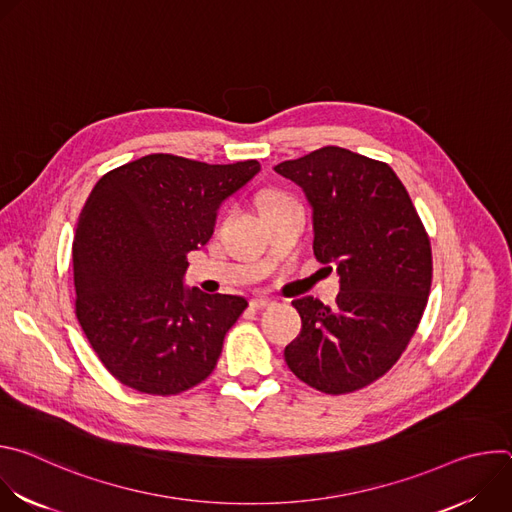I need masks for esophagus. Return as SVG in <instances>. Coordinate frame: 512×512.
Wrapping results in <instances>:
<instances>
[{
    "label": "esophagus",
    "instance_id": "obj_1",
    "mask_svg": "<svg viewBox=\"0 0 512 512\" xmlns=\"http://www.w3.org/2000/svg\"><path fill=\"white\" fill-rule=\"evenodd\" d=\"M249 304H251V308H255V310H265V308L273 306V302L267 300V298H253Z\"/></svg>",
    "mask_w": 512,
    "mask_h": 512
}]
</instances>
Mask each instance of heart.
I'll return each instance as SVG.
<instances>
[{
	"instance_id": "heart-1",
	"label": "heart",
	"mask_w": 512,
	"mask_h": 512,
	"mask_svg": "<svg viewBox=\"0 0 512 512\" xmlns=\"http://www.w3.org/2000/svg\"><path fill=\"white\" fill-rule=\"evenodd\" d=\"M279 200H285L281 194H277V192H267V194H263V198H261V206H265V204H273V202H279Z\"/></svg>"
}]
</instances>
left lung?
Instances as JSON below:
<instances>
[{"label": "left lung", "instance_id": "left-lung-1", "mask_svg": "<svg viewBox=\"0 0 512 512\" xmlns=\"http://www.w3.org/2000/svg\"><path fill=\"white\" fill-rule=\"evenodd\" d=\"M275 172L304 188L314 255L340 275L334 308L314 298L291 302L302 332L285 346V362L322 393H354L393 369L421 322L433 271L429 237L385 162L326 145Z\"/></svg>", "mask_w": 512, "mask_h": 512}]
</instances>
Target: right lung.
Instances as JSON below:
<instances>
[{"label":"right lung","mask_w":512,"mask_h":512,"mask_svg":"<svg viewBox=\"0 0 512 512\" xmlns=\"http://www.w3.org/2000/svg\"><path fill=\"white\" fill-rule=\"evenodd\" d=\"M261 170L150 154L107 172L72 241L77 320L125 387L178 395L216 367L247 300L186 289V253L208 243L216 210Z\"/></svg>","instance_id":"add662e5"}]
</instances>
